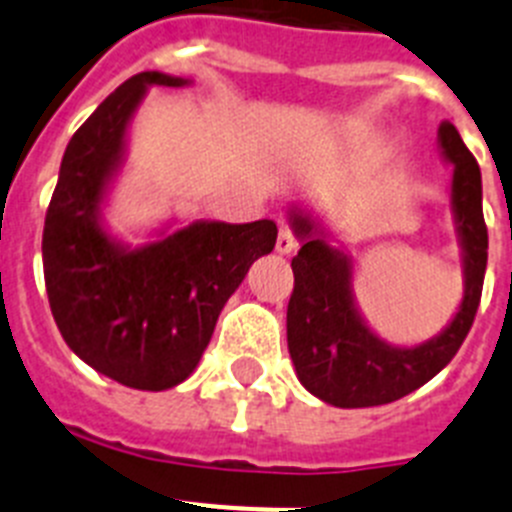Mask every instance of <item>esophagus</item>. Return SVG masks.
I'll return each instance as SVG.
<instances>
[{"instance_id":"34e87169","label":"esophagus","mask_w":512,"mask_h":512,"mask_svg":"<svg viewBox=\"0 0 512 512\" xmlns=\"http://www.w3.org/2000/svg\"><path fill=\"white\" fill-rule=\"evenodd\" d=\"M295 248H297L295 233L289 230V225H282V228H279V235H277V251L287 256V253H292Z\"/></svg>"}]
</instances>
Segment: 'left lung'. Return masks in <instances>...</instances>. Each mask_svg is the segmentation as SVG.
I'll return each mask as SVG.
<instances>
[{
    "instance_id": "obj_1",
    "label": "left lung",
    "mask_w": 512,
    "mask_h": 512,
    "mask_svg": "<svg viewBox=\"0 0 512 512\" xmlns=\"http://www.w3.org/2000/svg\"><path fill=\"white\" fill-rule=\"evenodd\" d=\"M438 148L454 169L451 212L464 295L449 325L418 346H395L369 328L356 305L351 256L330 246V230L310 210L300 205L289 210V225L302 248L292 259L295 289L287 307V346L302 387L328 405L374 408L410 395L454 359L472 328L487 269L482 174L451 122H441Z\"/></svg>"
}]
</instances>
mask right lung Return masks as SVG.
I'll return each mask as SVG.
<instances>
[{"instance_id":"add662e5","label":"right lung","mask_w":512,"mask_h":512,"mask_svg":"<svg viewBox=\"0 0 512 512\" xmlns=\"http://www.w3.org/2000/svg\"><path fill=\"white\" fill-rule=\"evenodd\" d=\"M187 84L161 71L120 84L69 140L45 215V289L63 341L84 364L133 390H169L197 369L225 302L277 243L271 220L166 225L143 246L104 225L135 110L151 87Z\"/></svg>"}]
</instances>
